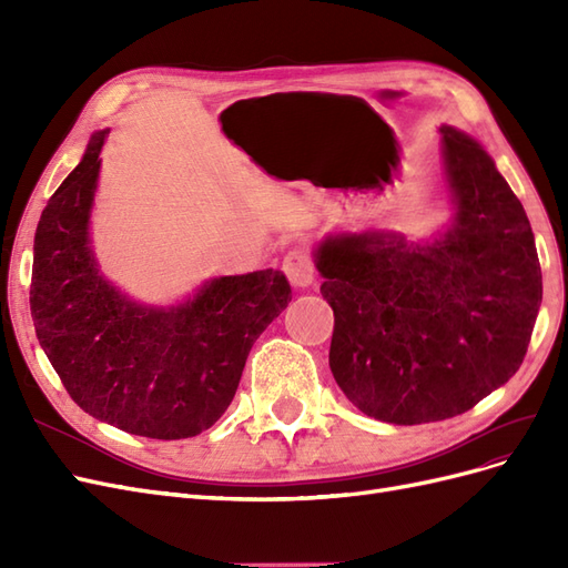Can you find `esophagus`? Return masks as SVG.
Wrapping results in <instances>:
<instances>
[{"instance_id":"1","label":"esophagus","mask_w":568,"mask_h":568,"mask_svg":"<svg viewBox=\"0 0 568 568\" xmlns=\"http://www.w3.org/2000/svg\"><path fill=\"white\" fill-rule=\"evenodd\" d=\"M284 272L294 286H307L315 280V263L305 251H291L284 257Z\"/></svg>"}]
</instances>
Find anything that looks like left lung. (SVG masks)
Wrapping results in <instances>:
<instances>
[{
  "instance_id": "8db88e82",
  "label": "left lung",
  "mask_w": 568,
  "mask_h": 568,
  "mask_svg": "<svg viewBox=\"0 0 568 568\" xmlns=\"http://www.w3.org/2000/svg\"><path fill=\"white\" fill-rule=\"evenodd\" d=\"M453 230L432 246L326 239L322 296L334 311L329 367L367 417L440 422L471 409L524 363L542 301L521 201L469 136L440 128Z\"/></svg>"
}]
</instances>
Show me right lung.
<instances>
[{"mask_svg":"<svg viewBox=\"0 0 568 568\" xmlns=\"http://www.w3.org/2000/svg\"><path fill=\"white\" fill-rule=\"evenodd\" d=\"M106 130L49 199L36 234L30 313L68 395L134 436L211 428L234 398L255 338L291 301L277 270L220 277L178 307L120 296L94 265L88 220Z\"/></svg>","mask_w":568,"mask_h":568,"instance_id":"obj_1","label":"right lung"}]
</instances>
